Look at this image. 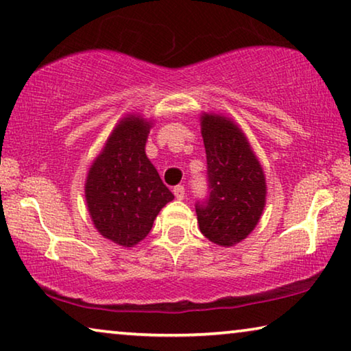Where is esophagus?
Instances as JSON below:
<instances>
[{"label":"esophagus","mask_w":351,"mask_h":351,"mask_svg":"<svg viewBox=\"0 0 351 351\" xmlns=\"http://www.w3.org/2000/svg\"><path fill=\"white\" fill-rule=\"evenodd\" d=\"M174 196L179 199V201H182L183 197H185V186H182V185H177V186H174Z\"/></svg>","instance_id":"34e87169"}]
</instances>
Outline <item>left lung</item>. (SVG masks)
Returning <instances> with one entry per match:
<instances>
[{
  "label": "left lung",
  "instance_id": "left-lung-1",
  "mask_svg": "<svg viewBox=\"0 0 351 351\" xmlns=\"http://www.w3.org/2000/svg\"><path fill=\"white\" fill-rule=\"evenodd\" d=\"M201 123L208 193L196 202L199 229L213 243L232 246L246 239L258 223L265 207V176L234 122L204 114Z\"/></svg>",
  "mask_w": 351,
  "mask_h": 351
}]
</instances>
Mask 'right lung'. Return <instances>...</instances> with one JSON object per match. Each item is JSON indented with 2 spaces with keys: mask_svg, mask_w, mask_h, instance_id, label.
<instances>
[{
  "mask_svg": "<svg viewBox=\"0 0 351 351\" xmlns=\"http://www.w3.org/2000/svg\"><path fill=\"white\" fill-rule=\"evenodd\" d=\"M149 128L136 116L121 121L86 180V202L97 230L127 247L149 234L160 210L174 199L145 155Z\"/></svg>",
  "mask_w": 351,
  "mask_h": 351,
  "instance_id": "1",
  "label": "right lung"
}]
</instances>
